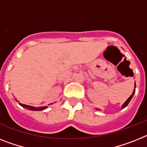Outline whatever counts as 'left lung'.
Returning <instances> with one entry per match:
<instances>
[{"label":"left lung","instance_id":"left-lung-1","mask_svg":"<svg viewBox=\"0 0 147 147\" xmlns=\"http://www.w3.org/2000/svg\"><path fill=\"white\" fill-rule=\"evenodd\" d=\"M134 91H135V90H134V92H133L132 95H131V96L129 97V98H128V99H127V100H126V102H125V103H124V104H123V105L122 106V108H125V107H126V106L128 105H129V102H130V101H131V98H132V97H133V95L134 94Z\"/></svg>","mask_w":147,"mask_h":147}]
</instances>
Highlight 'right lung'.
<instances>
[{
  "label": "right lung",
  "mask_w": 147,
  "mask_h": 147,
  "mask_svg": "<svg viewBox=\"0 0 147 147\" xmlns=\"http://www.w3.org/2000/svg\"><path fill=\"white\" fill-rule=\"evenodd\" d=\"M20 105H22V107H24V108H27L28 109H30L32 111H42V110L45 109L47 107H34V106H30V105H24L22 104V103H19Z\"/></svg>",
  "instance_id": "obj_1"
}]
</instances>
